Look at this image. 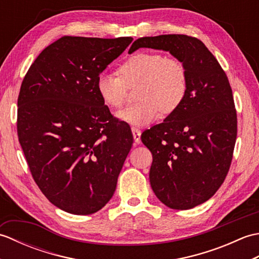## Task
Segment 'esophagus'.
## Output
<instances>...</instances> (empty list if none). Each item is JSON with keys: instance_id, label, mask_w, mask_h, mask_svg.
<instances>
[{"instance_id": "34e87169", "label": "esophagus", "mask_w": 259, "mask_h": 259, "mask_svg": "<svg viewBox=\"0 0 259 259\" xmlns=\"http://www.w3.org/2000/svg\"><path fill=\"white\" fill-rule=\"evenodd\" d=\"M131 131H133L135 142H136V144L139 145L141 142V131H140V129L136 128V126H133V128H131Z\"/></svg>"}]
</instances>
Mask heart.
<instances>
[{"label":"heart","instance_id":"obj_1","mask_svg":"<svg viewBox=\"0 0 259 259\" xmlns=\"http://www.w3.org/2000/svg\"><path fill=\"white\" fill-rule=\"evenodd\" d=\"M120 76L103 72L98 76L97 91L102 102L111 109L122 107L128 88L138 85L137 99L140 101L121 110L117 117L133 125H146L159 112L176 111L188 90V76L179 60L164 58L160 53H137L120 65Z\"/></svg>","mask_w":259,"mask_h":259}]
</instances>
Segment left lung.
Returning <instances> with one entry per match:
<instances>
[{"instance_id":"left-lung-1","label":"left lung","mask_w":259,"mask_h":259,"mask_svg":"<svg viewBox=\"0 0 259 259\" xmlns=\"http://www.w3.org/2000/svg\"><path fill=\"white\" fill-rule=\"evenodd\" d=\"M140 48L167 51L183 63L188 90L180 107L141 135L152 153L151 188L167 207L194 208L211 198L224 183L237 137L232 88L221 64L203 43L184 34L145 36Z\"/></svg>"}]
</instances>
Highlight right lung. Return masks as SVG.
I'll return each mask as SVG.
<instances>
[{
    "label": "right lung",
    "instance_id": "1",
    "mask_svg": "<svg viewBox=\"0 0 259 259\" xmlns=\"http://www.w3.org/2000/svg\"><path fill=\"white\" fill-rule=\"evenodd\" d=\"M133 37L63 36L32 63L18 99V136L32 177L54 206L73 214L111 199L133 146L97 91L103 70Z\"/></svg>",
    "mask_w": 259,
    "mask_h": 259
}]
</instances>
